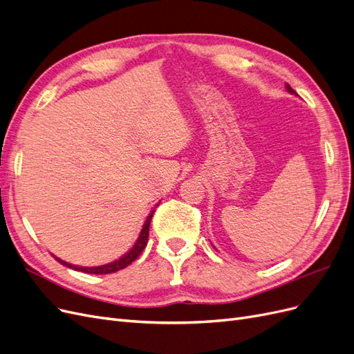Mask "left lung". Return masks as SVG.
Masks as SVG:
<instances>
[{
	"label": "left lung",
	"mask_w": 354,
	"mask_h": 354,
	"mask_svg": "<svg viewBox=\"0 0 354 354\" xmlns=\"http://www.w3.org/2000/svg\"><path fill=\"white\" fill-rule=\"evenodd\" d=\"M285 86H287V89H288V93H291V94H295V91H294V89H292V88H291V86H290L288 84H287V85H285Z\"/></svg>",
	"instance_id": "1"
}]
</instances>
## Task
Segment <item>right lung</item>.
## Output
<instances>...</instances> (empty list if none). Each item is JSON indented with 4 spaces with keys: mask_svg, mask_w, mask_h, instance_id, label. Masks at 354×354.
Returning <instances> with one entry per match:
<instances>
[{
    "mask_svg": "<svg viewBox=\"0 0 354 354\" xmlns=\"http://www.w3.org/2000/svg\"><path fill=\"white\" fill-rule=\"evenodd\" d=\"M153 213H154V210L150 214H148V218H147V221L142 226V230L140 232V236H138V239H136L135 245L131 248V252H128L119 260L111 261V263H109V265L95 266V268H81V266H75V265L67 263V261H63L62 259L55 257V256L54 257H55L57 261H59V263H62L67 268L75 269V270H81V272H85V273H93V275H106V273H115L120 269H124L127 266H129L133 260H136V257H138L142 253V250L145 248V245L148 243V231H150V222H151V218H153Z\"/></svg>",
    "mask_w": 354,
    "mask_h": 354,
    "instance_id": "add662e5",
    "label": "right lung"
}]
</instances>
